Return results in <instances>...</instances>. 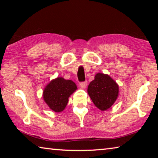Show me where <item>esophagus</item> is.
I'll list each match as a JSON object with an SVG mask.
<instances>
[{"mask_svg": "<svg viewBox=\"0 0 158 158\" xmlns=\"http://www.w3.org/2000/svg\"><path fill=\"white\" fill-rule=\"evenodd\" d=\"M79 85H80V86H81V87L82 88V89H85V88L87 86V81H85L80 82Z\"/></svg>", "mask_w": 158, "mask_h": 158, "instance_id": "esophagus-1", "label": "esophagus"}]
</instances>
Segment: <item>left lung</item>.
<instances>
[{"mask_svg":"<svg viewBox=\"0 0 158 158\" xmlns=\"http://www.w3.org/2000/svg\"><path fill=\"white\" fill-rule=\"evenodd\" d=\"M93 102L102 111L110 108L118 95V85L107 74L98 73L88 87Z\"/></svg>","mask_w":158,"mask_h":158,"instance_id":"left-lung-1","label":"left lung"}]
</instances>
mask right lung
Returning a JSON list of instances; mask_svg holds the SVG:
<instances>
[{"label": "right lung", "instance_id": "1", "mask_svg": "<svg viewBox=\"0 0 158 158\" xmlns=\"http://www.w3.org/2000/svg\"><path fill=\"white\" fill-rule=\"evenodd\" d=\"M75 83L58 77L52 80L44 90L43 98L49 108L55 112H60L65 108L68 98L77 90Z\"/></svg>", "mask_w": 158, "mask_h": 158}]
</instances>
